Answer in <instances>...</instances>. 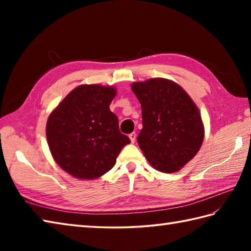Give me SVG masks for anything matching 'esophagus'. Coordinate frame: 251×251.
Wrapping results in <instances>:
<instances>
[{"label":"esophagus","mask_w":251,"mask_h":251,"mask_svg":"<svg viewBox=\"0 0 251 251\" xmlns=\"http://www.w3.org/2000/svg\"><path fill=\"white\" fill-rule=\"evenodd\" d=\"M129 138H130V141H131V143H134V142L136 141V138H137L136 132H131V134L129 135Z\"/></svg>","instance_id":"34e87169"}]
</instances>
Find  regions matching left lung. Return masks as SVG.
<instances>
[{
	"label": "left lung",
	"instance_id": "1",
	"mask_svg": "<svg viewBox=\"0 0 251 251\" xmlns=\"http://www.w3.org/2000/svg\"><path fill=\"white\" fill-rule=\"evenodd\" d=\"M142 110L137 141L154 168L175 173L199 152L204 139L200 111L178 84L166 78L134 83Z\"/></svg>",
	"mask_w": 251,
	"mask_h": 251
}]
</instances>
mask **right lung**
Returning a JSON list of instances; mask_svg holds the SVG:
<instances>
[{
  "instance_id": "1",
  "label": "right lung",
  "mask_w": 251,
  "mask_h": 251,
  "mask_svg": "<svg viewBox=\"0 0 251 251\" xmlns=\"http://www.w3.org/2000/svg\"><path fill=\"white\" fill-rule=\"evenodd\" d=\"M116 90L81 85L51 112L46 125L50 150L59 166L78 179H96L114 166L130 139L110 111Z\"/></svg>"
}]
</instances>
